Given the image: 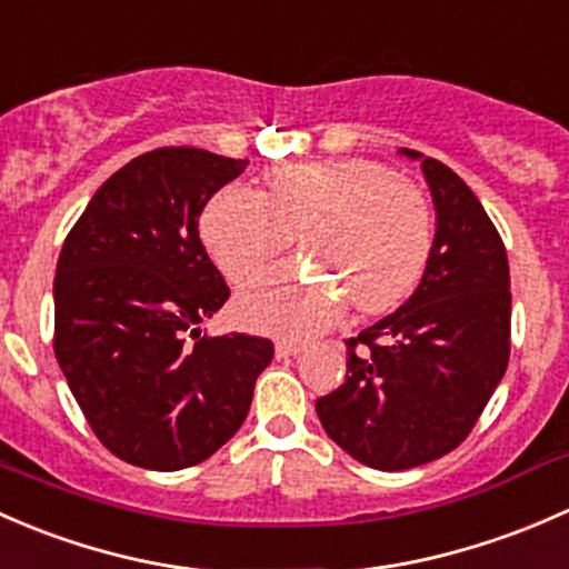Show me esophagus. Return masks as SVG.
<instances>
[{"mask_svg": "<svg viewBox=\"0 0 569 569\" xmlns=\"http://www.w3.org/2000/svg\"><path fill=\"white\" fill-rule=\"evenodd\" d=\"M303 348H307V345L296 342V339H279V342H277V356H279V359H287V356H298Z\"/></svg>", "mask_w": 569, "mask_h": 569, "instance_id": "obj_1", "label": "esophagus"}]
</instances>
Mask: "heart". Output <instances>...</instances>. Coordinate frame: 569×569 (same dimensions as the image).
Segmentation results:
<instances>
[{"label":"heart","mask_w":569,"mask_h":569,"mask_svg":"<svg viewBox=\"0 0 569 569\" xmlns=\"http://www.w3.org/2000/svg\"><path fill=\"white\" fill-rule=\"evenodd\" d=\"M268 191H219L202 213V241L232 282H246L290 249L320 266L356 312L406 301L432 251L430 202L411 180L365 158L273 167ZM331 284L301 268H277L241 292L238 318L257 331L303 337L331 326L345 307Z\"/></svg>","instance_id":"b5f03b06"}]
</instances>
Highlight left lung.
<instances>
[{
  "label": "left lung",
  "mask_w": 569,
  "mask_h": 569,
  "mask_svg": "<svg viewBox=\"0 0 569 569\" xmlns=\"http://www.w3.org/2000/svg\"><path fill=\"white\" fill-rule=\"evenodd\" d=\"M421 169L438 216L421 284L397 312L345 339V383L315 402L328 438L378 471L460 447L509 361L512 292L499 230L447 163L421 158Z\"/></svg>",
  "instance_id": "8db88e82"
}]
</instances>
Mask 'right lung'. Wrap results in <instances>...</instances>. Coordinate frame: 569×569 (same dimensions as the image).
<instances>
[{
  "mask_svg": "<svg viewBox=\"0 0 569 569\" xmlns=\"http://www.w3.org/2000/svg\"><path fill=\"white\" fill-rule=\"evenodd\" d=\"M246 163L150 150L111 174L62 243L54 356L98 441L131 466L208 460L243 425L273 359L271 339L197 328L230 298L199 216Z\"/></svg>",
  "mask_w": 569,
  "mask_h": 569,
  "instance_id": "obj_1",
  "label": "right lung"
}]
</instances>
